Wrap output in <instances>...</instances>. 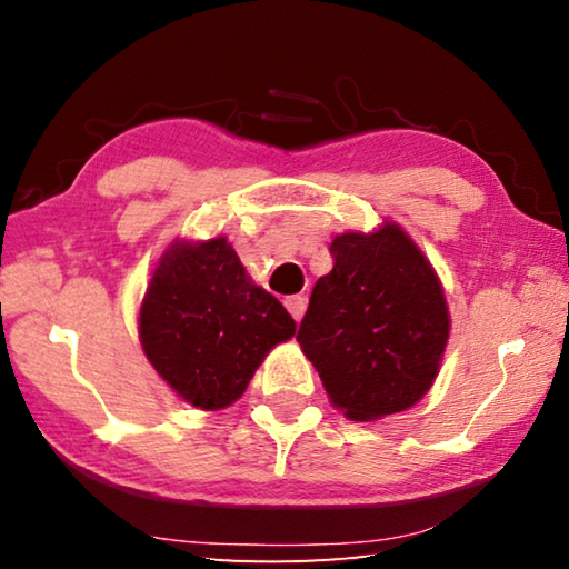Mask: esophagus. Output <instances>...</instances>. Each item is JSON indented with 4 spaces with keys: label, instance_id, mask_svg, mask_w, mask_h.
<instances>
[{
    "label": "esophagus",
    "instance_id": "obj_1",
    "mask_svg": "<svg viewBox=\"0 0 569 569\" xmlns=\"http://www.w3.org/2000/svg\"><path fill=\"white\" fill-rule=\"evenodd\" d=\"M283 303L288 308V313H291L296 321L303 319V311H306V298L303 296H288Z\"/></svg>",
    "mask_w": 569,
    "mask_h": 569
}]
</instances>
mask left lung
<instances>
[{
    "instance_id": "left-lung-1",
    "label": "left lung",
    "mask_w": 569,
    "mask_h": 569,
    "mask_svg": "<svg viewBox=\"0 0 569 569\" xmlns=\"http://www.w3.org/2000/svg\"><path fill=\"white\" fill-rule=\"evenodd\" d=\"M331 256L296 336L301 351L351 421L407 411L435 383L451 331L435 266L393 220L336 236Z\"/></svg>"
}]
</instances>
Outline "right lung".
<instances>
[{
  "label": "right lung",
  "mask_w": 569,
  "mask_h": 569,
  "mask_svg": "<svg viewBox=\"0 0 569 569\" xmlns=\"http://www.w3.org/2000/svg\"><path fill=\"white\" fill-rule=\"evenodd\" d=\"M293 333L291 313L248 276L226 236L172 240L138 311L150 366L176 397L203 411L243 397L268 351Z\"/></svg>",
  "instance_id": "obj_1"
}]
</instances>
